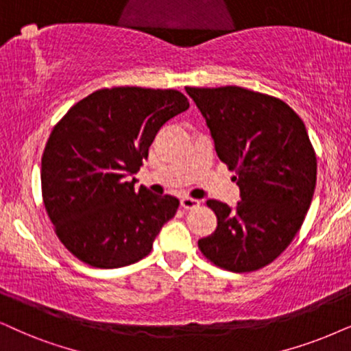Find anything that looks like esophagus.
<instances>
[{
	"mask_svg": "<svg viewBox=\"0 0 351 351\" xmlns=\"http://www.w3.org/2000/svg\"><path fill=\"white\" fill-rule=\"evenodd\" d=\"M181 207L183 208H196L201 206V201H197V199H193V197H188V196H183L181 197Z\"/></svg>",
	"mask_w": 351,
	"mask_h": 351,
	"instance_id": "esophagus-1",
	"label": "esophagus"
}]
</instances>
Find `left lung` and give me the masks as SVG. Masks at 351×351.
Masks as SVG:
<instances>
[{"label":"left lung","instance_id":"obj_1","mask_svg":"<svg viewBox=\"0 0 351 351\" xmlns=\"http://www.w3.org/2000/svg\"><path fill=\"white\" fill-rule=\"evenodd\" d=\"M202 113L215 152L239 186L237 207L207 201L217 228L197 241L210 263L251 272L277 259L303 225L317 163L304 123L285 101L227 86L186 87Z\"/></svg>","mask_w":351,"mask_h":351}]
</instances>
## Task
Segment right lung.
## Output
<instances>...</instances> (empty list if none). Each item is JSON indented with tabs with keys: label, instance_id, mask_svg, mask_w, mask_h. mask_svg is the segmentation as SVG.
<instances>
[{
	"label": "right lung",
	"instance_id": "right-lung-1",
	"mask_svg": "<svg viewBox=\"0 0 351 351\" xmlns=\"http://www.w3.org/2000/svg\"><path fill=\"white\" fill-rule=\"evenodd\" d=\"M188 108L173 88H101L53 128L42 157L43 204L58 238L82 263L134 264L175 217L178 199L134 189L132 176L158 130Z\"/></svg>",
	"mask_w": 351,
	"mask_h": 351
}]
</instances>
